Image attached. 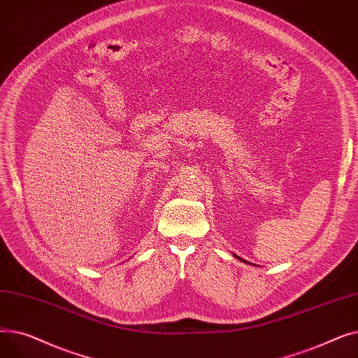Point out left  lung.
Listing matches in <instances>:
<instances>
[{"instance_id":"obj_1","label":"left lung","mask_w":358,"mask_h":358,"mask_svg":"<svg viewBox=\"0 0 358 358\" xmlns=\"http://www.w3.org/2000/svg\"><path fill=\"white\" fill-rule=\"evenodd\" d=\"M234 255H235V258H236V259H239V261H242V262H245V264H252V262H248V261H245V259H242V258H241V257H238L236 254H234ZM252 266H254V264H252Z\"/></svg>"}]
</instances>
